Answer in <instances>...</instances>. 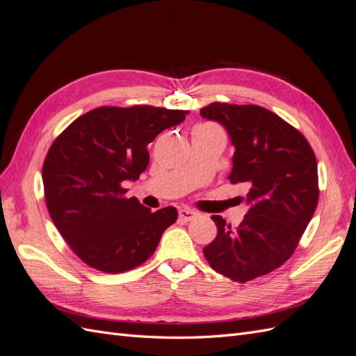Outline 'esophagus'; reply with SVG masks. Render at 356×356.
<instances>
[{"label":"esophagus","mask_w":356,"mask_h":356,"mask_svg":"<svg viewBox=\"0 0 356 356\" xmlns=\"http://www.w3.org/2000/svg\"><path fill=\"white\" fill-rule=\"evenodd\" d=\"M196 215H197V212L191 211V209H188V208L179 209V218H181L182 221H191L193 218L196 217Z\"/></svg>","instance_id":"esophagus-1"}]
</instances>
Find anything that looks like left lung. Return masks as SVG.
I'll list each match as a JSON object with an SVG mask.
<instances>
[{
  "label": "left lung",
  "instance_id": "1",
  "mask_svg": "<svg viewBox=\"0 0 356 356\" xmlns=\"http://www.w3.org/2000/svg\"><path fill=\"white\" fill-rule=\"evenodd\" d=\"M218 122L234 147L232 184H245L248 212L236 229L212 215L218 233L203 254L234 282L270 273L293 255L318 204L314 149L297 129L258 105L213 102L200 110Z\"/></svg>",
  "mask_w": 356,
  "mask_h": 356
}]
</instances>
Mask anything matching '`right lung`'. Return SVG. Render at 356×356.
Masks as SVG:
<instances>
[{"label": "right lung", "instance_id": "right-lung-1", "mask_svg": "<svg viewBox=\"0 0 356 356\" xmlns=\"http://www.w3.org/2000/svg\"><path fill=\"white\" fill-rule=\"evenodd\" d=\"M187 111L135 105L102 106L74 120L51 144L42 186L51 221L71 250L106 273L131 270L153 255L178 218L168 207L152 212L123 184L149 163L147 145Z\"/></svg>", "mask_w": 356, "mask_h": 356}]
</instances>
